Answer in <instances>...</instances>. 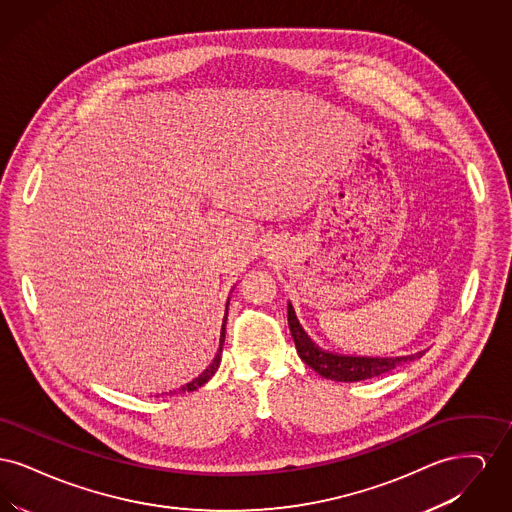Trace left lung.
<instances>
[{
    "label": "left lung",
    "instance_id": "1",
    "mask_svg": "<svg viewBox=\"0 0 512 512\" xmlns=\"http://www.w3.org/2000/svg\"><path fill=\"white\" fill-rule=\"evenodd\" d=\"M288 324H290L295 349L301 361L311 366L320 376L336 382H361L368 378H376L424 355V351H418L414 355H405V357H353V355H338V353L324 351L305 334V330L301 328L299 320L295 317L292 305H288Z\"/></svg>",
    "mask_w": 512,
    "mask_h": 512
}]
</instances>
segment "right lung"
Listing matches in <instances>:
<instances>
[{
    "mask_svg": "<svg viewBox=\"0 0 512 512\" xmlns=\"http://www.w3.org/2000/svg\"><path fill=\"white\" fill-rule=\"evenodd\" d=\"M226 317H228V309H226V315H224V320H222V330H220L219 353H217V355H215V359H213V363H211V365L207 366V368H205V372H203V374H199V376H197V378H195V380H192V382H190V384H186V386H182V388H180V390H176V391H180V393H182V391L197 390V388H201V386H203V384H205V382H209V380H211V378H213V374H215V372H217V368H219V365H220V353H222V343H224V334H226V328H224V326H226V324H224V322H226ZM176 391H174V393H176Z\"/></svg>",
    "mask_w": 512,
    "mask_h": 512,
    "instance_id": "obj_1",
    "label": "right lung"
}]
</instances>
